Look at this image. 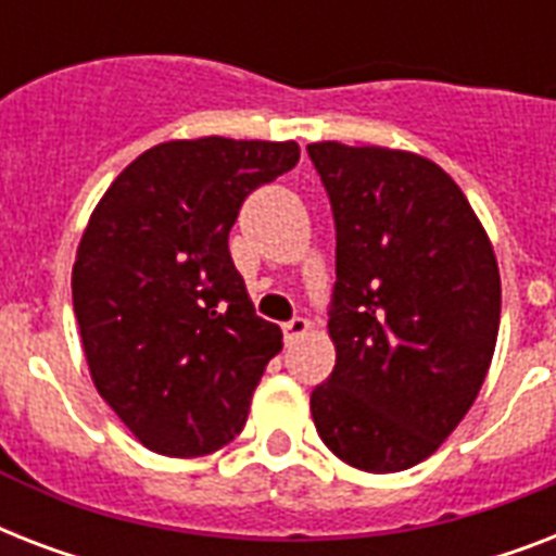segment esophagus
Instances as JSON below:
<instances>
[{"label":"esophagus","mask_w":556,"mask_h":556,"mask_svg":"<svg viewBox=\"0 0 556 556\" xmlns=\"http://www.w3.org/2000/svg\"><path fill=\"white\" fill-rule=\"evenodd\" d=\"M308 331H312V323L305 320V317H294V320H288L286 326H282L286 343H294L296 338H303V334H308Z\"/></svg>","instance_id":"34e87169"}]
</instances>
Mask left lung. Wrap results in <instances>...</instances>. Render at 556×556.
Listing matches in <instances>:
<instances>
[{"instance_id": "left-lung-1", "label": "left lung", "mask_w": 556, "mask_h": 556, "mask_svg": "<svg viewBox=\"0 0 556 556\" xmlns=\"http://www.w3.org/2000/svg\"><path fill=\"white\" fill-rule=\"evenodd\" d=\"M338 227L329 338L312 392L323 444L366 473L430 458L491 369L502 279L462 187L418 152L308 143Z\"/></svg>"}]
</instances>
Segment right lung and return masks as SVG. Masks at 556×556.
Segmentation results:
<instances>
[{
	"label": "right lung",
	"instance_id": "obj_1",
	"mask_svg": "<svg viewBox=\"0 0 556 556\" xmlns=\"http://www.w3.org/2000/svg\"><path fill=\"white\" fill-rule=\"evenodd\" d=\"M300 161L294 141H164L109 185L77 244L72 300L91 380L143 447L216 453L242 432L282 331L253 314L227 233Z\"/></svg>",
	"mask_w": 556,
	"mask_h": 556
}]
</instances>
